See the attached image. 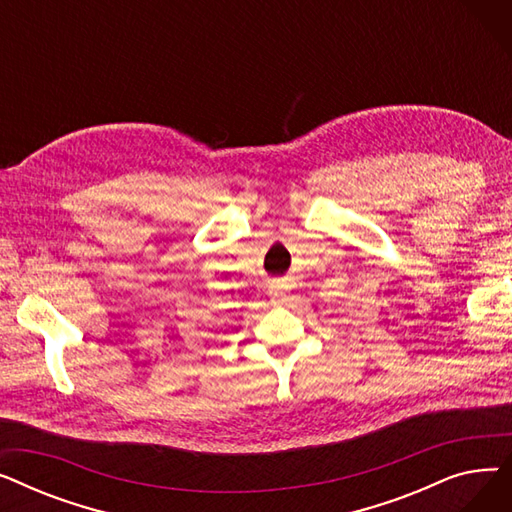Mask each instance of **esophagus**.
<instances>
[{"instance_id":"esophagus-1","label":"esophagus","mask_w":512,"mask_h":512,"mask_svg":"<svg viewBox=\"0 0 512 512\" xmlns=\"http://www.w3.org/2000/svg\"><path fill=\"white\" fill-rule=\"evenodd\" d=\"M270 294H272V301H276V303L284 301V290H282V286L272 284V286H270Z\"/></svg>"}]
</instances>
